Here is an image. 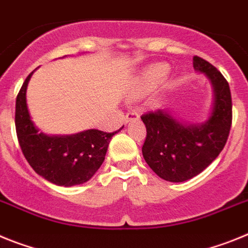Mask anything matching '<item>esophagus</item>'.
<instances>
[{
	"label": "esophagus",
	"instance_id": "obj_1",
	"mask_svg": "<svg viewBox=\"0 0 248 248\" xmlns=\"http://www.w3.org/2000/svg\"><path fill=\"white\" fill-rule=\"evenodd\" d=\"M133 120H139V113L137 112H128L126 115V118H124V124H128Z\"/></svg>",
	"mask_w": 248,
	"mask_h": 248
}]
</instances>
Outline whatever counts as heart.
<instances>
[{
	"instance_id": "b5f03b06",
	"label": "heart",
	"mask_w": 248,
	"mask_h": 248,
	"mask_svg": "<svg viewBox=\"0 0 248 248\" xmlns=\"http://www.w3.org/2000/svg\"><path fill=\"white\" fill-rule=\"evenodd\" d=\"M170 67L167 64L157 63L148 66L142 71L137 82V90L140 93H148L154 91L169 76Z\"/></svg>"
}]
</instances>
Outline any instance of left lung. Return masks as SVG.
<instances>
[{
  "instance_id": "1",
  "label": "left lung",
  "mask_w": 248,
  "mask_h": 248,
  "mask_svg": "<svg viewBox=\"0 0 248 248\" xmlns=\"http://www.w3.org/2000/svg\"><path fill=\"white\" fill-rule=\"evenodd\" d=\"M193 68L206 76L214 91L206 121L187 124L171 109L148 112L141 117L147 130L143 158L158 177L170 182H184L208 167L225 147L231 128L232 100L226 78L197 56L193 57Z\"/></svg>"
}]
</instances>
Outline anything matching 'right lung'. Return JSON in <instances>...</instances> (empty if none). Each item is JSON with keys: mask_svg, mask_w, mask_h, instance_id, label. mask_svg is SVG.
Returning <instances> with one entry per match:
<instances>
[{"mask_svg": "<svg viewBox=\"0 0 248 248\" xmlns=\"http://www.w3.org/2000/svg\"><path fill=\"white\" fill-rule=\"evenodd\" d=\"M34 72V71H33ZM31 72L16 98L17 139L34 172L57 186L71 187L91 180L105 161L108 143L117 132L86 130L75 135H47L32 121L26 92Z\"/></svg>", "mask_w": 248, "mask_h": 248, "instance_id": "1", "label": "right lung"}]
</instances>
